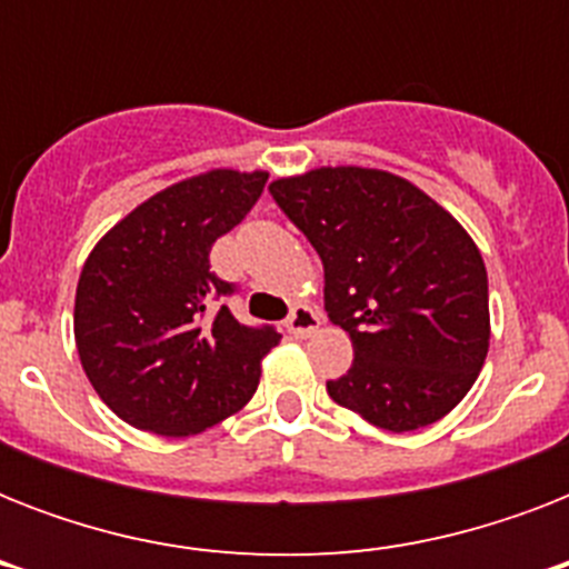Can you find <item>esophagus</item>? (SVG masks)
<instances>
[{
    "instance_id": "obj_1",
    "label": "esophagus",
    "mask_w": 569,
    "mask_h": 569,
    "mask_svg": "<svg viewBox=\"0 0 569 569\" xmlns=\"http://www.w3.org/2000/svg\"><path fill=\"white\" fill-rule=\"evenodd\" d=\"M319 325H321L319 312L312 310V307H307V303L292 307L289 319H286V330H289L292 337H310L312 330L319 328Z\"/></svg>"
}]
</instances>
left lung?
I'll return each instance as SVG.
<instances>
[{
    "label": "left lung",
    "instance_id": "obj_1",
    "mask_svg": "<svg viewBox=\"0 0 569 569\" xmlns=\"http://www.w3.org/2000/svg\"><path fill=\"white\" fill-rule=\"evenodd\" d=\"M268 191L321 257L325 310L355 346L328 396L392 433L442 419L490 348L487 268L469 232L375 168H316Z\"/></svg>",
    "mask_w": 569,
    "mask_h": 569
}]
</instances>
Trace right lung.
<instances>
[{"label":"right lung","mask_w":569,"mask_h":569,"mask_svg":"<svg viewBox=\"0 0 569 569\" xmlns=\"http://www.w3.org/2000/svg\"><path fill=\"white\" fill-rule=\"evenodd\" d=\"M268 173L206 171L159 191L84 259L73 333L97 396L141 431L189 437L248 405L259 363L280 342L221 303L236 286L209 250L253 209Z\"/></svg>","instance_id":"right-lung-1"}]
</instances>
